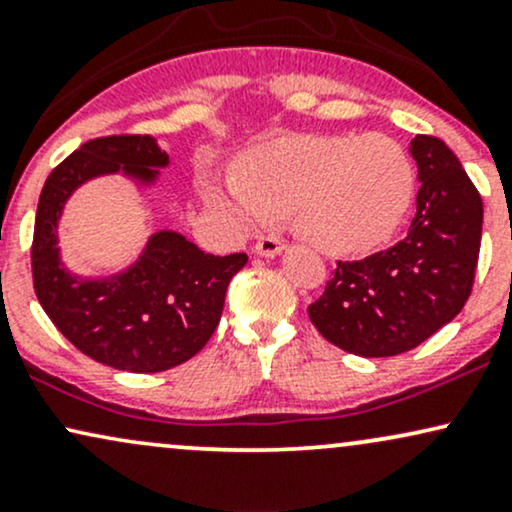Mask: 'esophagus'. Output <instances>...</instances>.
I'll list each match as a JSON object with an SVG mask.
<instances>
[{"label": "esophagus", "mask_w": 512, "mask_h": 512, "mask_svg": "<svg viewBox=\"0 0 512 512\" xmlns=\"http://www.w3.org/2000/svg\"><path fill=\"white\" fill-rule=\"evenodd\" d=\"M281 250H284V243H281L276 236H262L255 243V252L260 257H276Z\"/></svg>", "instance_id": "obj_1"}]
</instances>
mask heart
Segmentation results:
<instances>
[{"label": "heart", "instance_id": "obj_1", "mask_svg": "<svg viewBox=\"0 0 512 512\" xmlns=\"http://www.w3.org/2000/svg\"><path fill=\"white\" fill-rule=\"evenodd\" d=\"M414 163L385 134H291L252 149L238 168H204L199 195L231 226H262L281 211L332 255L390 240L414 199Z\"/></svg>", "mask_w": 512, "mask_h": 512}]
</instances>
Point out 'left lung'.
<instances>
[{
	"label": "left lung",
	"mask_w": 512,
	"mask_h": 512,
	"mask_svg": "<svg viewBox=\"0 0 512 512\" xmlns=\"http://www.w3.org/2000/svg\"><path fill=\"white\" fill-rule=\"evenodd\" d=\"M419 170L407 238L361 262H339L308 308L317 332L366 358L397 356L457 317L474 284L484 204L457 156L436 137L409 144Z\"/></svg>",
	"instance_id": "left-lung-1"
}]
</instances>
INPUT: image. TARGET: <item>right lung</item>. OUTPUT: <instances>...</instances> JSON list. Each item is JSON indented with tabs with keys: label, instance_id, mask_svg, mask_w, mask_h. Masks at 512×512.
Wrapping results in <instances>:
<instances>
[{
	"label": "right lung",
	"instance_id": "obj_1",
	"mask_svg": "<svg viewBox=\"0 0 512 512\" xmlns=\"http://www.w3.org/2000/svg\"><path fill=\"white\" fill-rule=\"evenodd\" d=\"M170 156L154 137L81 144L45 180L33 231V286L55 327L81 354L129 373H161L190 361L219 327L231 279L248 262L216 257L178 231L151 233L142 252L108 276L76 274L62 260L60 221L86 182L122 175L154 190Z\"/></svg>",
	"mask_w": 512,
	"mask_h": 512
}]
</instances>
